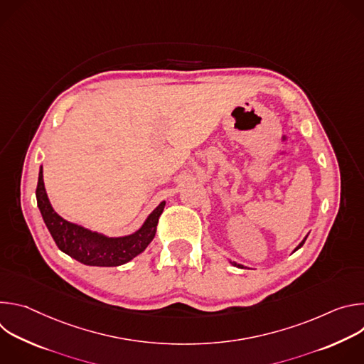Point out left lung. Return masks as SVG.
<instances>
[{"label": "left lung", "instance_id": "8db88e82", "mask_svg": "<svg viewBox=\"0 0 364 364\" xmlns=\"http://www.w3.org/2000/svg\"><path fill=\"white\" fill-rule=\"evenodd\" d=\"M306 237H308V235H306V236H305V237H304V239H302V242H301V243H299V245H298V246H296V247H295V249H294V250H292V253H294V252H295V250H298V249H299V247H301V246H302V245H304V242H305V240H306ZM229 262H230V264H232V265H233V267H236V268H240V269H243V268H246V267H243V265H240V264H236V262H233V261H229Z\"/></svg>", "mask_w": 364, "mask_h": 364}]
</instances>
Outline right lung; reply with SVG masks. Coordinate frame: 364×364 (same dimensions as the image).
Returning <instances> with one entry per match:
<instances>
[{
	"label": "right lung",
	"mask_w": 364,
	"mask_h": 364,
	"mask_svg": "<svg viewBox=\"0 0 364 364\" xmlns=\"http://www.w3.org/2000/svg\"><path fill=\"white\" fill-rule=\"evenodd\" d=\"M36 198L41 218L58 247L77 262L89 267H119L142 253L155 236L166 205V200H163L135 232L124 236H108L72 223L55 212L46 193L43 166L38 171Z\"/></svg>",
	"instance_id": "1"
}]
</instances>
